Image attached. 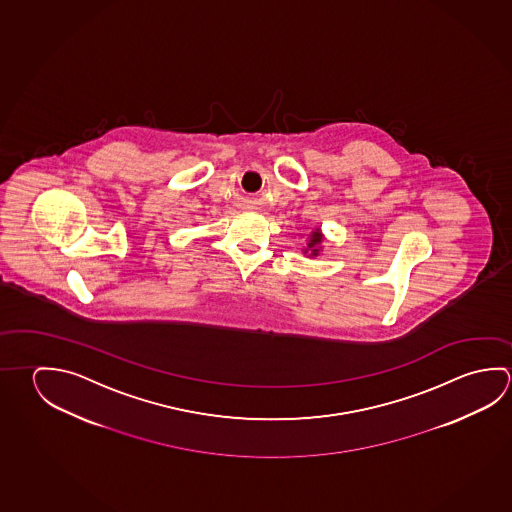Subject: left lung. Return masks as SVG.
I'll return each mask as SVG.
<instances>
[{
    "label": "left lung",
    "mask_w": 512,
    "mask_h": 512,
    "mask_svg": "<svg viewBox=\"0 0 512 512\" xmlns=\"http://www.w3.org/2000/svg\"><path fill=\"white\" fill-rule=\"evenodd\" d=\"M318 243H322V235L316 230V232H313V235H311V241L307 244V248H311V257L318 255V248H316V244ZM305 253H307V250H305Z\"/></svg>",
    "instance_id": "obj_1"
}]
</instances>
